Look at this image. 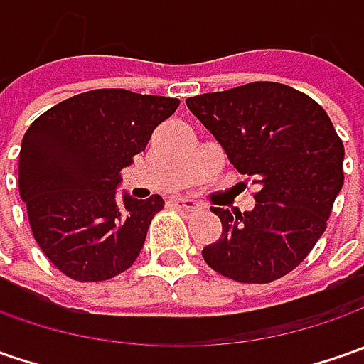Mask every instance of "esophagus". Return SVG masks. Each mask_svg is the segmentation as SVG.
Returning <instances> with one entry per match:
<instances>
[{
    "mask_svg": "<svg viewBox=\"0 0 364 364\" xmlns=\"http://www.w3.org/2000/svg\"><path fill=\"white\" fill-rule=\"evenodd\" d=\"M172 204H174L176 208H180V210H196L198 208V203H194V200H190V198H182V196H178V198H174L172 200Z\"/></svg>",
    "mask_w": 364,
    "mask_h": 364,
    "instance_id": "34e87169",
    "label": "esophagus"
}]
</instances>
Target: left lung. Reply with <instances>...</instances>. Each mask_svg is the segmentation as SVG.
<instances>
[{
    "label": "left lung",
    "instance_id": "8db88e82",
    "mask_svg": "<svg viewBox=\"0 0 364 364\" xmlns=\"http://www.w3.org/2000/svg\"><path fill=\"white\" fill-rule=\"evenodd\" d=\"M231 164L259 184L249 213L210 208L223 223L203 249L215 272L272 284L294 272L326 231L344 182L343 139L326 111L282 82H249L186 99Z\"/></svg>",
    "mask_w": 364,
    "mask_h": 364
}]
</instances>
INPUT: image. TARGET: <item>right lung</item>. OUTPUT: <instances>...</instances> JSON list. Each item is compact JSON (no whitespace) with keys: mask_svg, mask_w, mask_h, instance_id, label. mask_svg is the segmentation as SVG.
Masks as SVG:
<instances>
[{"mask_svg":"<svg viewBox=\"0 0 364 364\" xmlns=\"http://www.w3.org/2000/svg\"><path fill=\"white\" fill-rule=\"evenodd\" d=\"M178 105L170 97L97 89L54 105L28 127L20 196L36 243L66 277L105 282L137 259L164 198L119 200L115 188Z\"/></svg>","mask_w":364,"mask_h":364,"instance_id":"obj_1","label":"right lung"}]
</instances>
